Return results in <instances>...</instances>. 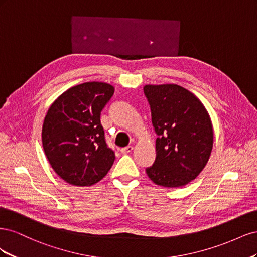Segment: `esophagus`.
Returning a JSON list of instances; mask_svg holds the SVG:
<instances>
[{"instance_id": "esophagus-1", "label": "esophagus", "mask_w": 257, "mask_h": 257, "mask_svg": "<svg viewBox=\"0 0 257 257\" xmlns=\"http://www.w3.org/2000/svg\"><path fill=\"white\" fill-rule=\"evenodd\" d=\"M132 150H133V147H132V146H127V147H124V148H122V149H121V152H122L123 154H126V153L132 152Z\"/></svg>"}]
</instances>
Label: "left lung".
Wrapping results in <instances>:
<instances>
[{
    "label": "left lung",
    "mask_w": 257,
    "mask_h": 257,
    "mask_svg": "<svg viewBox=\"0 0 257 257\" xmlns=\"http://www.w3.org/2000/svg\"><path fill=\"white\" fill-rule=\"evenodd\" d=\"M158 135L157 158L146 173L158 185L179 188L206 166L213 145L210 116L200 100L178 84L144 88Z\"/></svg>",
    "instance_id": "left-lung-1"
}]
</instances>
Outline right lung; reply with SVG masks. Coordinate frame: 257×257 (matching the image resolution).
I'll use <instances>...</instances> for the list:
<instances>
[{"instance_id":"right-lung-1","label":"right lung","mask_w":257,"mask_h":257,"mask_svg":"<svg viewBox=\"0 0 257 257\" xmlns=\"http://www.w3.org/2000/svg\"><path fill=\"white\" fill-rule=\"evenodd\" d=\"M113 92L105 82L75 85L54 100L45 116V154L54 172L69 184H94L113 164L114 151L108 147L100 124V112Z\"/></svg>"}]
</instances>
